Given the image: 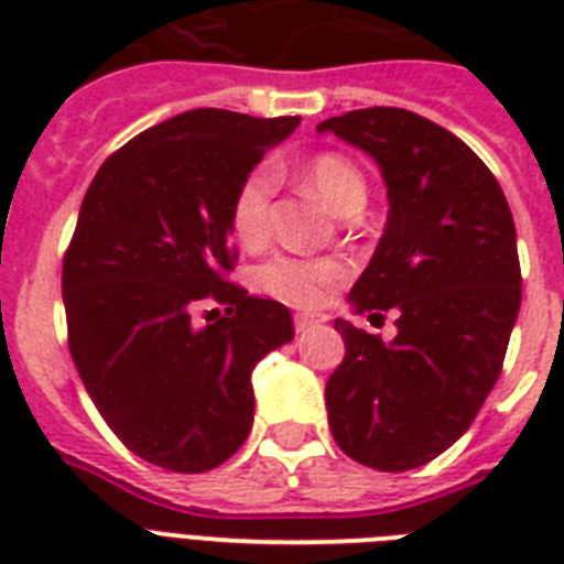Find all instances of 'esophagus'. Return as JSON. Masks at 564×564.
Returning a JSON list of instances; mask_svg holds the SVG:
<instances>
[{"label":"esophagus","mask_w":564,"mask_h":564,"mask_svg":"<svg viewBox=\"0 0 564 564\" xmlns=\"http://www.w3.org/2000/svg\"><path fill=\"white\" fill-rule=\"evenodd\" d=\"M325 322L327 316H322V313H299V316H295V330L304 334V330H313V327L325 325Z\"/></svg>","instance_id":"obj_1"}]
</instances>
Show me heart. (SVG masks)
Returning a JSON list of instances; mask_svg holds the SVG:
<instances>
[{"mask_svg": "<svg viewBox=\"0 0 564 564\" xmlns=\"http://www.w3.org/2000/svg\"><path fill=\"white\" fill-rule=\"evenodd\" d=\"M307 187L322 198L334 213L345 204L366 195L362 175L351 161L339 154H318L307 163ZM278 184V172L272 163H260L242 178L230 202V228L234 237L246 248L263 246L269 237V213H272V193ZM257 286L272 299L292 304V307H316L345 281V265L330 257H295L281 254L257 269Z\"/></svg>", "mask_w": 564, "mask_h": 564, "instance_id": "obj_1", "label": "heart"}]
</instances>
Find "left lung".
Instances as JSON below:
<instances>
[{
    "mask_svg": "<svg viewBox=\"0 0 564 564\" xmlns=\"http://www.w3.org/2000/svg\"><path fill=\"white\" fill-rule=\"evenodd\" d=\"M316 131L380 166L389 216L348 304L398 313L392 343L334 322L345 360L325 389L330 433L357 463L410 471L471 427L498 380L521 307L516 221L489 166L412 110H351Z\"/></svg>",
    "mask_w": 564,
    "mask_h": 564,
    "instance_id": "left-lung-1",
    "label": "left lung"
}]
</instances>
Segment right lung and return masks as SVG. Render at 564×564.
Masks as SVG:
<instances>
[{
    "instance_id": "obj_1",
    "label": "right lung",
    "mask_w": 564,
    "mask_h": 564,
    "mask_svg": "<svg viewBox=\"0 0 564 564\" xmlns=\"http://www.w3.org/2000/svg\"><path fill=\"white\" fill-rule=\"evenodd\" d=\"M301 117L195 108L110 154L64 260L69 354L108 427L145 463L210 471L254 421L251 371L292 343L290 310L225 281L230 202ZM213 297L226 316L195 326Z\"/></svg>"
}]
</instances>
